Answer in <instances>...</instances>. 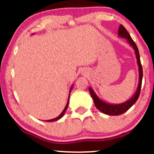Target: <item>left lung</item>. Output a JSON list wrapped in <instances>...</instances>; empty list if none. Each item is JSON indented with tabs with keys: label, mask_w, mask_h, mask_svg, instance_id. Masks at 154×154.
<instances>
[{
	"label": "left lung",
	"mask_w": 154,
	"mask_h": 154,
	"mask_svg": "<svg viewBox=\"0 0 154 154\" xmlns=\"http://www.w3.org/2000/svg\"><path fill=\"white\" fill-rule=\"evenodd\" d=\"M118 35H119V37H120V38L126 39L128 43L130 44V46L132 47V48L135 51L136 59H137V66H138L139 82L135 94L132 95V98H130V99L127 100V101L124 102V103L119 104L109 103H107V102L103 101V100L100 99V98H98V95L95 94L94 91H93L91 87L89 88L90 93H91V95L92 98H93L95 106H96V108L98 110L101 111L102 113L109 116H118L120 115V114H122L125 112H126L130 107H132V106H133V104L137 101V98H139L140 93L141 85H142L143 69L142 65H141L140 63V59L138 48H137L135 42H134L133 40L132 39L131 36H130V34L128 33V32L127 31L126 29H125V26L122 25V24H120L119 29H118Z\"/></svg>",
	"instance_id": "1"
}]
</instances>
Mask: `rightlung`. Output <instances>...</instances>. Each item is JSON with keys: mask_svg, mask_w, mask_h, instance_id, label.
<instances>
[{"mask_svg": "<svg viewBox=\"0 0 154 154\" xmlns=\"http://www.w3.org/2000/svg\"><path fill=\"white\" fill-rule=\"evenodd\" d=\"M72 88H73V85H72V87L70 88V90H69V98H68V100H67V103H66V106H65L64 109H63L62 112H61V114H60V115H59V116H57V117H56V118H54V119H49V120H45V121H46V122H55V121H57V120H59V119H61V118H62V117H63V115H64L65 112H66V111L67 108H68V106H69V96H70V93H71V91H72Z\"/></svg>", "mask_w": 154, "mask_h": 154, "instance_id": "1", "label": "right lung"}]
</instances>
